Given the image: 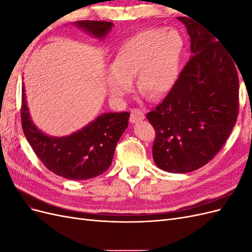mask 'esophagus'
<instances>
[{
    "mask_svg": "<svg viewBox=\"0 0 252 252\" xmlns=\"http://www.w3.org/2000/svg\"><path fill=\"white\" fill-rule=\"evenodd\" d=\"M145 118L144 111L138 108H132L131 109V114H130V122L131 123H136V122L142 121Z\"/></svg>",
    "mask_w": 252,
    "mask_h": 252,
    "instance_id": "1",
    "label": "esophagus"
}]
</instances>
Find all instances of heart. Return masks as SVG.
I'll return each mask as SVG.
<instances>
[{
  "label": "heart",
  "instance_id": "b5f03b06",
  "mask_svg": "<svg viewBox=\"0 0 252 252\" xmlns=\"http://www.w3.org/2000/svg\"><path fill=\"white\" fill-rule=\"evenodd\" d=\"M183 49V37L173 29H145L128 37L106 73L109 93L117 97L125 95L136 75L141 94L151 100L164 96L178 80Z\"/></svg>",
  "mask_w": 252,
  "mask_h": 252
}]
</instances>
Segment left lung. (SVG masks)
I'll return each mask as SVG.
<instances>
[{
    "instance_id": "8db88e82",
    "label": "left lung",
    "mask_w": 252,
    "mask_h": 252,
    "mask_svg": "<svg viewBox=\"0 0 252 252\" xmlns=\"http://www.w3.org/2000/svg\"><path fill=\"white\" fill-rule=\"evenodd\" d=\"M179 20L187 28L192 57L146 118L156 130L157 166L186 173L210 162L229 138L239 114V75L218 37L192 20Z\"/></svg>"
}]
</instances>
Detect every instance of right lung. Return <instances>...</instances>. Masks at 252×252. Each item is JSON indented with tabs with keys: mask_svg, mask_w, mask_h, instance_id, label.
Wrapping results in <instances>:
<instances>
[{
	"mask_svg": "<svg viewBox=\"0 0 252 252\" xmlns=\"http://www.w3.org/2000/svg\"><path fill=\"white\" fill-rule=\"evenodd\" d=\"M74 24L95 37H104L112 27L111 22L77 21ZM22 94V128L28 143L45 167L60 177L69 180H88L109 168L117 143L128 126L129 112L104 113L82 130L63 138H53L41 132L30 120Z\"/></svg>",
	"mask_w": 252,
	"mask_h": 252,
	"instance_id": "add662e5",
	"label": "right lung"
}]
</instances>
